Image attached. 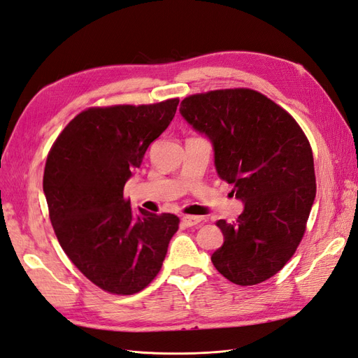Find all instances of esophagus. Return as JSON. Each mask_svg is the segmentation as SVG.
Segmentation results:
<instances>
[{
	"mask_svg": "<svg viewBox=\"0 0 358 358\" xmlns=\"http://www.w3.org/2000/svg\"><path fill=\"white\" fill-rule=\"evenodd\" d=\"M181 222L185 224L186 227H194L196 224L201 222V216H190V215H185L181 217Z\"/></svg>",
	"mask_w": 358,
	"mask_h": 358,
	"instance_id": "obj_1",
	"label": "esophagus"
}]
</instances>
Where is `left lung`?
<instances>
[{"label":"left lung","mask_w":358,"mask_h":358,"mask_svg":"<svg viewBox=\"0 0 358 358\" xmlns=\"http://www.w3.org/2000/svg\"><path fill=\"white\" fill-rule=\"evenodd\" d=\"M180 113L212 142L219 178L243 203L219 219L215 268L239 286L273 277L295 254L316 196L313 152L286 110L251 89L212 90L181 101Z\"/></svg>","instance_id":"1"}]
</instances>
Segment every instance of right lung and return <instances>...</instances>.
Instances as JSON below:
<instances>
[{
	"instance_id": "right-lung-1",
	"label": "right lung",
	"mask_w": 358,
	"mask_h": 358,
	"mask_svg": "<svg viewBox=\"0 0 358 358\" xmlns=\"http://www.w3.org/2000/svg\"><path fill=\"white\" fill-rule=\"evenodd\" d=\"M178 98L150 106L87 108L48 154L43 194L59 243L106 292L133 295L155 278L180 219L133 212L125 182L176 116Z\"/></svg>"
}]
</instances>
